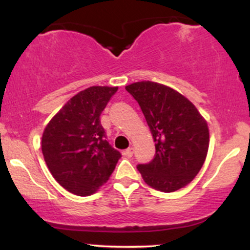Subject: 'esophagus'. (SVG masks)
<instances>
[{
  "mask_svg": "<svg viewBox=\"0 0 250 250\" xmlns=\"http://www.w3.org/2000/svg\"><path fill=\"white\" fill-rule=\"evenodd\" d=\"M133 154H134V148H128V149H125V150H123V155H125V156H127V157H131L133 156Z\"/></svg>",
  "mask_w": 250,
  "mask_h": 250,
  "instance_id": "34e87169",
  "label": "esophagus"
}]
</instances>
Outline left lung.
<instances>
[{
  "mask_svg": "<svg viewBox=\"0 0 250 250\" xmlns=\"http://www.w3.org/2000/svg\"><path fill=\"white\" fill-rule=\"evenodd\" d=\"M125 90L141 107L155 142L154 159L137 165L143 180L163 193L183 188L205 163L207 122L193 103L167 85L142 81L127 85Z\"/></svg>",
  "mask_w": 250,
  "mask_h": 250,
  "instance_id": "left-lung-1",
  "label": "left lung"
}]
</instances>
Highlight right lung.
Segmentation results:
<instances>
[{"label": "right lung", "mask_w": 250, "mask_h": 250, "mask_svg": "<svg viewBox=\"0 0 250 250\" xmlns=\"http://www.w3.org/2000/svg\"><path fill=\"white\" fill-rule=\"evenodd\" d=\"M117 87H90L63 105L43 131L42 153L63 188L89 196L107 182L121 153L107 141L100 116Z\"/></svg>", "instance_id": "1"}]
</instances>
